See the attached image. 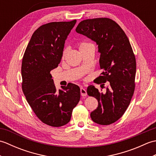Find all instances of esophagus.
Masks as SVG:
<instances>
[{"label":"esophagus","mask_w":156,"mask_h":156,"mask_svg":"<svg viewBox=\"0 0 156 156\" xmlns=\"http://www.w3.org/2000/svg\"><path fill=\"white\" fill-rule=\"evenodd\" d=\"M80 94L82 97H86V96L87 95V90H86V89H84L83 88H80Z\"/></svg>","instance_id":"34e87169"}]
</instances>
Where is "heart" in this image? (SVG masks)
Wrapping results in <instances>:
<instances>
[{"mask_svg": "<svg viewBox=\"0 0 156 156\" xmlns=\"http://www.w3.org/2000/svg\"><path fill=\"white\" fill-rule=\"evenodd\" d=\"M90 44H90V43L85 42V41H82V42L78 43V48H79V49H80V50H81L82 49L84 48L85 47H87V46L90 45ZM66 51L64 50V52H63V56H64L66 55Z\"/></svg>", "mask_w": 156, "mask_h": 156, "instance_id": "obj_1", "label": "heart"}]
</instances>
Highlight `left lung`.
<instances>
[{"instance_id": "obj_1", "label": "left lung", "mask_w": 156, "mask_h": 156, "mask_svg": "<svg viewBox=\"0 0 156 156\" xmlns=\"http://www.w3.org/2000/svg\"><path fill=\"white\" fill-rule=\"evenodd\" d=\"M76 31L98 45L100 68L104 72L96 78L95 83L108 82L105 93L92 85L88 87V96L95 97L98 102L90 117L97 124L111 125L123 115L134 93L136 60L130 42L120 26L108 18L84 20Z\"/></svg>"}]
</instances>
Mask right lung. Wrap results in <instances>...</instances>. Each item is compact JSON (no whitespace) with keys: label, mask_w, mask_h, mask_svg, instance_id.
<instances>
[{"label":"right lung","mask_w":156,"mask_h":156,"mask_svg":"<svg viewBox=\"0 0 156 156\" xmlns=\"http://www.w3.org/2000/svg\"><path fill=\"white\" fill-rule=\"evenodd\" d=\"M76 23L73 20L40 26L32 35L23 58V93L39 119L51 127L67 124L80 101L78 86L69 83L57 90L50 74L61 61L65 41Z\"/></svg>","instance_id":"right-lung-1"}]
</instances>
